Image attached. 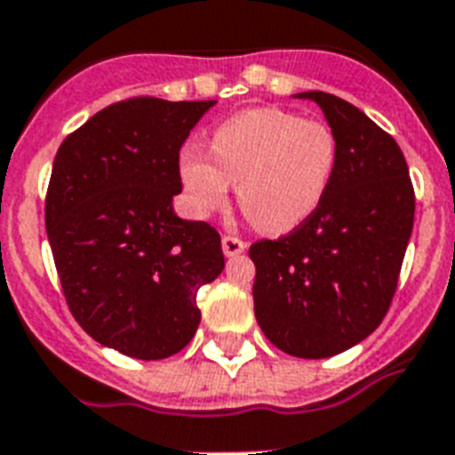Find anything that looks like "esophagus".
<instances>
[{
    "label": "esophagus",
    "mask_w": 455,
    "mask_h": 455,
    "mask_svg": "<svg viewBox=\"0 0 455 455\" xmlns=\"http://www.w3.org/2000/svg\"><path fill=\"white\" fill-rule=\"evenodd\" d=\"M246 249V242H242L239 237H235V235H225L223 237V253L228 258H235L239 256V253H244Z\"/></svg>",
    "instance_id": "esophagus-1"
}]
</instances>
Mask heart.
Wrapping results in <instances>:
<instances>
[{
    "label": "heart",
    "mask_w": 455,
    "mask_h": 455,
    "mask_svg": "<svg viewBox=\"0 0 455 455\" xmlns=\"http://www.w3.org/2000/svg\"><path fill=\"white\" fill-rule=\"evenodd\" d=\"M209 157L188 150L180 183L190 209L209 216L228 202L230 183L251 225L284 235L315 213L336 171L338 140L326 122L279 108H253L211 133Z\"/></svg>",
    "instance_id": "obj_1"
}]
</instances>
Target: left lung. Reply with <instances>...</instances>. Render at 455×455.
Listing matches in <instances>:
<instances>
[{"mask_svg":"<svg viewBox=\"0 0 455 455\" xmlns=\"http://www.w3.org/2000/svg\"><path fill=\"white\" fill-rule=\"evenodd\" d=\"M296 98L324 112L338 140L336 171L307 220L249 249L253 310L279 350L324 359L362 343L383 322L411 239L416 197L390 133L324 91Z\"/></svg>","mask_w":455,"mask_h":455,"instance_id":"obj_1","label":"left lung"}]
</instances>
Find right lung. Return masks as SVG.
Masks as SVG:
<instances>
[{"label": "right lung", "mask_w": 455, "mask_h": 455, "mask_svg": "<svg viewBox=\"0 0 455 455\" xmlns=\"http://www.w3.org/2000/svg\"><path fill=\"white\" fill-rule=\"evenodd\" d=\"M216 100L131 98L58 148L46 235L68 307L86 333L133 359H166L199 326L197 291L223 272L220 235L183 220L178 157Z\"/></svg>", "instance_id": "1"}]
</instances>
